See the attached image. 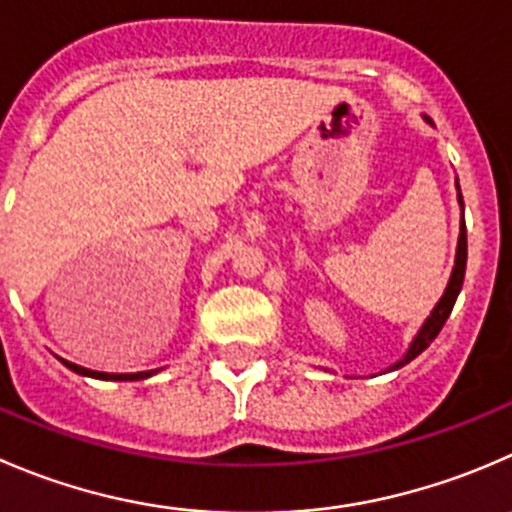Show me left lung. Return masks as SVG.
Returning <instances> with one entry per match:
<instances>
[{
	"label": "left lung",
	"instance_id": "8db88e82",
	"mask_svg": "<svg viewBox=\"0 0 512 512\" xmlns=\"http://www.w3.org/2000/svg\"><path fill=\"white\" fill-rule=\"evenodd\" d=\"M430 122V117H425ZM458 202L463 205V195H460V185H458ZM465 262H468V235H465V220L460 222V237H458V252H455V267H453V275H450L448 280V287H445L443 297L438 300V305L433 307V312H430L428 320L423 322V327H420V332L415 335V340L410 342L408 352H405L403 357H400L395 365L388 367L390 370H398V367L408 365L410 360H415V357L420 355V352L425 350V347L430 345V342L438 337V332L443 330L445 320L450 317V312H453V305L455 300H458L460 295V287H463V277H465Z\"/></svg>",
	"mask_w": 512,
	"mask_h": 512
}]
</instances>
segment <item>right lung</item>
Listing matches in <instances>:
<instances>
[{
	"label": "right lung",
	"instance_id": "right-lung-1",
	"mask_svg": "<svg viewBox=\"0 0 512 512\" xmlns=\"http://www.w3.org/2000/svg\"><path fill=\"white\" fill-rule=\"evenodd\" d=\"M69 370H74L77 375H87V377H97V380H145L150 377L152 372H97V370H87V367H79L74 362L62 360Z\"/></svg>",
	"mask_w": 512,
	"mask_h": 512
}]
</instances>
